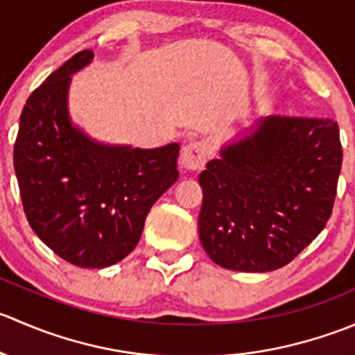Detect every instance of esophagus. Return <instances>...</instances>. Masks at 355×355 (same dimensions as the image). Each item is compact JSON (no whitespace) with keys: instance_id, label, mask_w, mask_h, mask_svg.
<instances>
[{"instance_id":"esophagus-1","label":"esophagus","mask_w":355,"mask_h":355,"mask_svg":"<svg viewBox=\"0 0 355 355\" xmlns=\"http://www.w3.org/2000/svg\"><path fill=\"white\" fill-rule=\"evenodd\" d=\"M207 156H209V151H207V146L204 144V142H189V144L182 149L180 164L182 168L187 171L200 170V168L204 166V163L207 161Z\"/></svg>"}]
</instances>
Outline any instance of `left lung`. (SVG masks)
Masks as SVG:
<instances>
[{
  "label": "left lung",
  "instance_id": "1",
  "mask_svg": "<svg viewBox=\"0 0 355 355\" xmlns=\"http://www.w3.org/2000/svg\"><path fill=\"white\" fill-rule=\"evenodd\" d=\"M342 168L331 118H257L200 171L198 227L221 268L264 273L288 264L330 220Z\"/></svg>",
  "mask_w": 355,
  "mask_h": 355
}]
</instances>
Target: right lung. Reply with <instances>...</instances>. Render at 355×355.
Wrapping results in <instances>:
<instances>
[{
  "label": "right lung",
  "instance_id": "add662e5",
  "mask_svg": "<svg viewBox=\"0 0 355 355\" xmlns=\"http://www.w3.org/2000/svg\"><path fill=\"white\" fill-rule=\"evenodd\" d=\"M92 58L77 53L28 96L13 164L35 235L75 266L108 268L135 249L153 204L178 180L180 146L108 144L73 123L71 77Z\"/></svg>",
  "mask_w": 355,
  "mask_h": 355
}]
</instances>
